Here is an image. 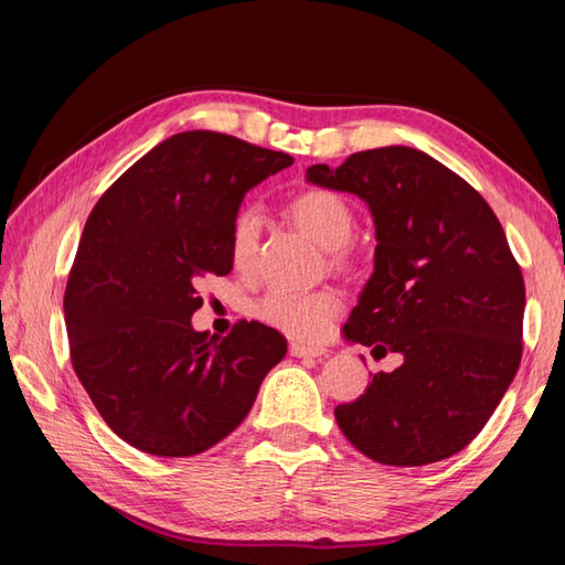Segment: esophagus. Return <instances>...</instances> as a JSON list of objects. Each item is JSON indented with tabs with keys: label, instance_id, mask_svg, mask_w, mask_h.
<instances>
[{
	"label": "esophagus",
	"instance_id": "1",
	"mask_svg": "<svg viewBox=\"0 0 565 565\" xmlns=\"http://www.w3.org/2000/svg\"><path fill=\"white\" fill-rule=\"evenodd\" d=\"M289 352H291V356H322L326 354V350H320V347H306L301 342H291Z\"/></svg>",
	"mask_w": 565,
	"mask_h": 565
}]
</instances>
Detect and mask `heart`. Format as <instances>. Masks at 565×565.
<instances>
[{
  "mask_svg": "<svg viewBox=\"0 0 565 565\" xmlns=\"http://www.w3.org/2000/svg\"><path fill=\"white\" fill-rule=\"evenodd\" d=\"M296 225L316 239L320 247L330 249L334 259L342 262V249L354 235V213L340 194L328 189H310L291 201ZM262 221L255 209L237 213L231 231V259L237 269H249L255 264L259 247ZM342 298L334 291H271L264 296L257 316L267 326L291 334L296 340H320L330 322L340 316Z\"/></svg>",
  "mask_w": 565,
  "mask_h": 565,
  "instance_id": "b5f03b06",
  "label": "heart"
}]
</instances>
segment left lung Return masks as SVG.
<instances>
[{"mask_svg": "<svg viewBox=\"0 0 565 565\" xmlns=\"http://www.w3.org/2000/svg\"><path fill=\"white\" fill-rule=\"evenodd\" d=\"M306 182L369 206L374 271L342 332L403 356L334 419L379 463L449 459L483 429L522 359L524 281L500 221L459 174L405 146L313 164Z\"/></svg>", "mask_w": 565, "mask_h": 565, "instance_id": "1", "label": "left lung"}]
</instances>
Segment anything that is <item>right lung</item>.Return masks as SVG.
Listing matches in <instances>:
<instances>
[{
	"label": "right lung",
	"instance_id": "1",
	"mask_svg": "<svg viewBox=\"0 0 565 565\" xmlns=\"http://www.w3.org/2000/svg\"><path fill=\"white\" fill-rule=\"evenodd\" d=\"M294 164L213 130L162 140L128 167L84 225L65 289L75 374L118 437L152 456H194L247 417L281 332L237 322L194 330L201 281L233 269L245 194Z\"/></svg>",
	"mask_w": 565,
	"mask_h": 565
}]
</instances>
